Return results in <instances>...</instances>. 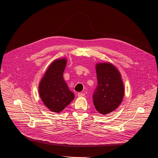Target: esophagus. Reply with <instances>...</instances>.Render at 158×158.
I'll return each mask as SVG.
<instances>
[{
    "instance_id": "obj_1",
    "label": "esophagus",
    "mask_w": 158,
    "mask_h": 158,
    "mask_svg": "<svg viewBox=\"0 0 158 158\" xmlns=\"http://www.w3.org/2000/svg\"><path fill=\"white\" fill-rule=\"evenodd\" d=\"M77 95H78V97H84V96L85 95V94L79 92V93H78V94H77Z\"/></svg>"
}]
</instances>
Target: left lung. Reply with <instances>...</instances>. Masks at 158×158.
<instances>
[{"label": "left lung", "mask_w": 158, "mask_h": 158, "mask_svg": "<svg viewBox=\"0 0 158 158\" xmlns=\"http://www.w3.org/2000/svg\"><path fill=\"white\" fill-rule=\"evenodd\" d=\"M97 85L93 94L96 110L100 114H108L121 103L124 95V85L121 74L111 63L96 65Z\"/></svg>", "instance_id": "left-lung-1"}]
</instances>
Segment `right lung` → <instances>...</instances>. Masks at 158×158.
I'll list each match as a JSON object with an SVG mask.
<instances>
[{
	"label": "right lung",
	"instance_id": "add662e5",
	"mask_svg": "<svg viewBox=\"0 0 158 158\" xmlns=\"http://www.w3.org/2000/svg\"><path fill=\"white\" fill-rule=\"evenodd\" d=\"M66 59H58L47 69L39 84V94L45 106L52 112L60 113L74 100L71 92L63 79Z\"/></svg>",
	"mask_w": 158,
	"mask_h": 158
}]
</instances>
